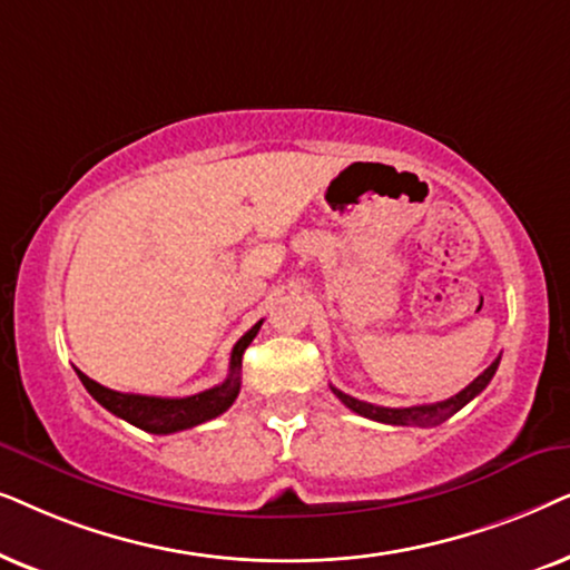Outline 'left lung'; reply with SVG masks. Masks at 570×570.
Masks as SVG:
<instances>
[{
  "instance_id": "1",
  "label": "left lung",
  "mask_w": 570,
  "mask_h": 570,
  "mask_svg": "<svg viewBox=\"0 0 570 570\" xmlns=\"http://www.w3.org/2000/svg\"><path fill=\"white\" fill-rule=\"evenodd\" d=\"M498 364H500V356L490 364L488 370H484L480 377H474V381L469 383L464 391H459L456 396L438 401V404H424V406L389 409V406H375V404H367V401L348 396V393L333 389V385H331V391L341 399V404H346L356 414L367 416V420H375V422H383V424H401V428H435V424L449 420V416L456 414L459 409H464L469 401H472L474 396H480V393L488 389L492 375H495Z\"/></svg>"
}]
</instances>
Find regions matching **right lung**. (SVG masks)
Listing matches in <instances>:
<instances>
[{"instance_id":"right-lung-1","label":"right lung","mask_w":570,"mask_h":570,"mask_svg":"<svg viewBox=\"0 0 570 570\" xmlns=\"http://www.w3.org/2000/svg\"><path fill=\"white\" fill-rule=\"evenodd\" d=\"M261 323H255L245 336H242L232 348L229 360V375L222 385L195 393V396L185 399H158V396H140V393H119L111 389H104L101 383L90 381L86 373H80V383L86 385V391L94 396L104 409H109L111 414H117L119 420L135 424V428L154 432V435H169V432L189 430L195 424H203L214 416L224 414L226 409L234 404V399L239 396V370H242V354L253 344V338L261 331Z\"/></svg>"}]
</instances>
